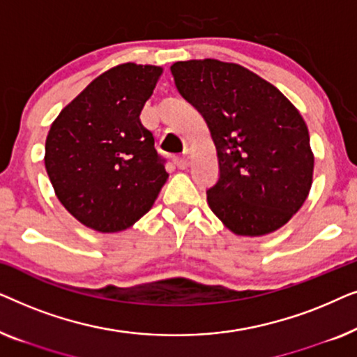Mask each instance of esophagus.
I'll list each match as a JSON object with an SVG mask.
<instances>
[{"label": "esophagus", "instance_id": "esophagus-1", "mask_svg": "<svg viewBox=\"0 0 357 357\" xmlns=\"http://www.w3.org/2000/svg\"><path fill=\"white\" fill-rule=\"evenodd\" d=\"M175 165H177V167L182 169V170L187 169L190 165L187 155H178V158H175Z\"/></svg>", "mask_w": 357, "mask_h": 357}]
</instances>
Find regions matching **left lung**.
Returning a JSON list of instances; mask_svg holds the SVG:
<instances>
[{
  "mask_svg": "<svg viewBox=\"0 0 357 357\" xmlns=\"http://www.w3.org/2000/svg\"><path fill=\"white\" fill-rule=\"evenodd\" d=\"M180 96L206 120L219 178L211 211L238 236H263L289 221L312 185L309 130L294 105L255 73L218 60L170 66Z\"/></svg>",
  "mask_w": 357,
  "mask_h": 357,
  "instance_id": "obj_1",
  "label": "left lung"
}]
</instances>
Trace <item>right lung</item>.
Wrapping results in <instances>:
<instances>
[{
    "label": "right lung",
    "instance_id": "add662e5",
    "mask_svg": "<svg viewBox=\"0 0 357 357\" xmlns=\"http://www.w3.org/2000/svg\"><path fill=\"white\" fill-rule=\"evenodd\" d=\"M162 70L115 66L60 112L48 131L45 169L63 206L84 226L119 232L153 206L165 159L139 120Z\"/></svg>",
    "mask_w": 357,
    "mask_h": 357
}]
</instances>
